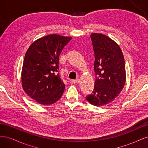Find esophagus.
<instances>
[{
  "label": "esophagus",
  "instance_id": "34e87169",
  "mask_svg": "<svg viewBox=\"0 0 148 148\" xmlns=\"http://www.w3.org/2000/svg\"><path fill=\"white\" fill-rule=\"evenodd\" d=\"M73 83H78L79 82V79H73L72 81Z\"/></svg>",
  "mask_w": 148,
  "mask_h": 148
}]
</instances>
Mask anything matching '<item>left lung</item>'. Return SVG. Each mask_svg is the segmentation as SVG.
I'll use <instances>...</instances> for the list:
<instances>
[{
  "label": "left lung",
  "mask_w": 148,
  "mask_h": 148,
  "mask_svg": "<svg viewBox=\"0 0 148 148\" xmlns=\"http://www.w3.org/2000/svg\"><path fill=\"white\" fill-rule=\"evenodd\" d=\"M95 62V88L86 100L93 106L109 104L122 91L126 82V71L122 50L114 40L107 36L94 33L91 34Z\"/></svg>",
  "instance_id": "1"
}]
</instances>
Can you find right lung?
<instances>
[{
	"instance_id": "1",
	"label": "right lung",
	"mask_w": 148,
	"mask_h": 148,
	"mask_svg": "<svg viewBox=\"0 0 148 148\" xmlns=\"http://www.w3.org/2000/svg\"><path fill=\"white\" fill-rule=\"evenodd\" d=\"M71 37L49 34L37 39L26 52L21 84L25 92L40 104L49 106L59 100L65 88L59 73V56Z\"/></svg>"
}]
</instances>
